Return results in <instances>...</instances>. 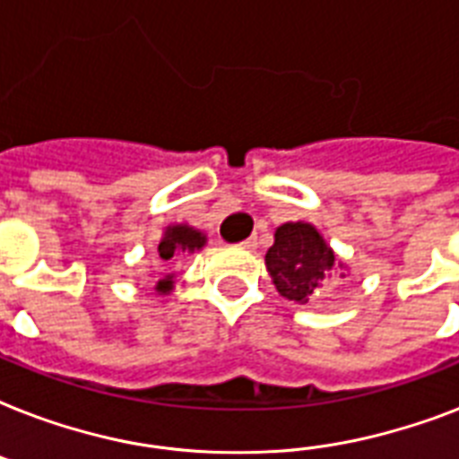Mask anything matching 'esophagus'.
Listing matches in <instances>:
<instances>
[{
  "mask_svg": "<svg viewBox=\"0 0 459 459\" xmlns=\"http://www.w3.org/2000/svg\"><path fill=\"white\" fill-rule=\"evenodd\" d=\"M245 250H257V238H247L243 243Z\"/></svg>",
  "mask_w": 459,
  "mask_h": 459,
  "instance_id": "obj_1",
  "label": "esophagus"
}]
</instances>
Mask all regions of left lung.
<instances>
[{
    "label": "left lung",
    "instance_id": "8db88e82",
    "mask_svg": "<svg viewBox=\"0 0 459 459\" xmlns=\"http://www.w3.org/2000/svg\"><path fill=\"white\" fill-rule=\"evenodd\" d=\"M264 264L276 290L300 305H307L333 272H341V279H345V262L309 221L281 223Z\"/></svg>",
    "mask_w": 459,
    "mask_h": 459
}]
</instances>
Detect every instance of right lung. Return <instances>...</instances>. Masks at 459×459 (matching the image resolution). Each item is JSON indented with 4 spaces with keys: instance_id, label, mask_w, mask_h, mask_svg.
<instances>
[{
    "instance_id": "obj_1",
    "label": "right lung",
    "mask_w": 459,
    "mask_h": 459,
    "mask_svg": "<svg viewBox=\"0 0 459 459\" xmlns=\"http://www.w3.org/2000/svg\"><path fill=\"white\" fill-rule=\"evenodd\" d=\"M204 245H207V233L204 230L195 229L190 223H169L157 245V257L161 264L169 266L173 264V259L200 252ZM173 279H176V273H164L154 288L159 293H169L173 288Z\"/></svg>"
}]
</instances>
